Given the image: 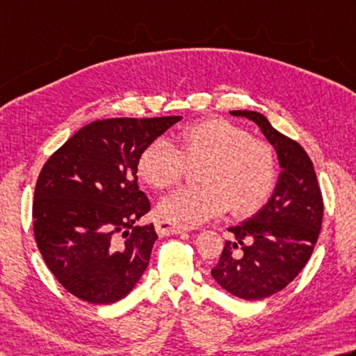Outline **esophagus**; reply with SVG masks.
<instances>
[{"label":"esophagus","mask_w":356,"mask_h":356,"mask_svg":"<svg viewBox=\"0 0 356 356\" xmlns=\"http://www.w3.org/2000/svg\"><path fill=\"white\" fill-rule=\"evenodd\" d=\"M156 230L160 236H168V235L182 234V232H190V230H193V227H188V225H184V224L166 221V219H160V221L156 224Z\"/></svg>","instance_id":"1"}]
</instances>
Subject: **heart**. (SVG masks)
<instances>
[{
  "label": "heart",
  "mask_w": 356,
  "mask_h": 356,
  "mask_svg": "<svg viewBox=\"0 0 356 356\" xmlns=\"http://www.w3.org/2000/svg\"><path fill=\"white\" fill-rule=\"evenodd\" d=\"M179 147L157 138L138 160L140 177L152 188H168L184 177L188 165L204 163L199 170L202 185L180 186L161 199L159 211L170 221L196 225L222 215L229 207L235 215H248L273 190V149L230 121L209 120L184 129Z\"/></svg>",
  "instance_id": "b5f03b06"
}]
</instances>
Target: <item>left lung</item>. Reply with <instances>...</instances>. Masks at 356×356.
<instances>
[{"instance_id":"obj_1","label":"left lung","mask_w":356,"mask_h":356,"mask_svg":"<svg viewBox=\"0 0 356 356\" xmlns=\"http://www.w3.org/2000/svg\"><path fill=\"white\" fill-rule=\"evenodd\" d=\"M230 115L254 121L274 146L282 171L273 196L254 216L230 227L221 258L211 269L219 286L244 300L279 293L305 268L318 241L324 202L312 160L297 141L252 111Z\"/></svg>"}]
</instances>
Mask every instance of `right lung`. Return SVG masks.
Returning a JSON list of instances; mask_svg holds the SVG:
<instances>
[{
	"label": "right lung",
	"mask_w": 356,
	"mask_h": 356,
	"mask_svg": "<svg viewBox=\"0 0 356 356\" xmlns=\"http://www.w3.org/2000/svg\"><path fill=\"white\" fill-rule=\"evenodd\" d=\"M180 120L90 122L44 163L32 205L34 235L44 263L68 293L108 305L138 283L157 240L152 224H138L149 211L137 182L138 160Z\"/></svg>",
	"instance_id": "right-lung-1"
}]
</instances>
